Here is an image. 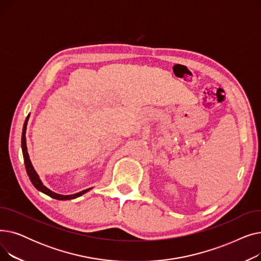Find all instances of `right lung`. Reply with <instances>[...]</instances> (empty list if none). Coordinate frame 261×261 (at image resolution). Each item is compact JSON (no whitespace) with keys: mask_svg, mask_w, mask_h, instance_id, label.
<instances>
[{"mask_svg":"<svg viewBox=\"0 0 261 261\" xmlns=\"http://www.w3.org/2000/svg\"><path fill=\"white\" fill-rule=\"evenodd\" d=\"M29 117L27 116L25 122H24V127H23V132H22V152H23V158H24V163H25V168H26V172L27 174H29L30 176V180L31 182L33 183V185L39 190L41 191V193H43L47 196H49L50 198H54V199H57V200H72V199H75V198H78L80 196H82L84 194L88 193V191L92 188H88V189H85L82 191H79V193L77 194H74V195H67V196H63V195H59V194H56L54 193V191H51L50 189H48L47 187H45L43 185V183L41 182L40 177L38 175V173L36 172V170L34 169L33 165H32V162L30 160V155H29V152H27V146H26V136H25V133H26V126H27V120H29Z\"/></svg>","mask_w":261,"mask_h":261,"instance_id":"right-lung-1","label":"right lung"}]
</instances>
